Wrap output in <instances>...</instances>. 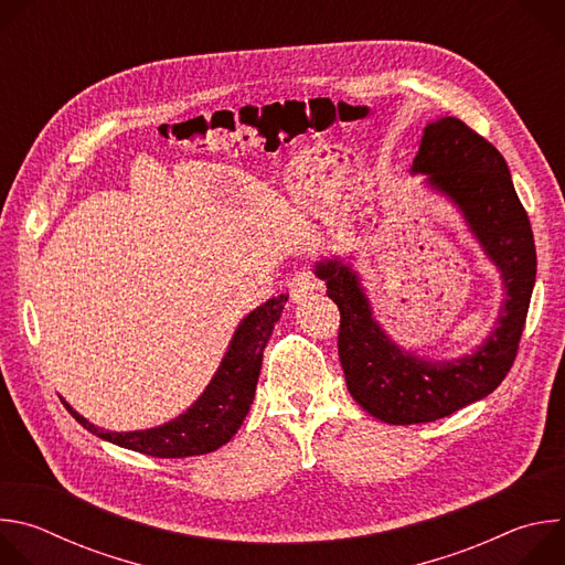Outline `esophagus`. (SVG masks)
I'll return each instance as SVG.
<instances>
[{
	"label": "esophagus",
	"mask_w": 565,
	"mask_h": 565,
	"mask_svg": "<svg viewBox=\"0 0 565 565\" xmlns=\"http://www.w3.org/2000/svg\"><path fill=\"white\" fill-rule=\"evenodd\" d=\"M317 290V284H315V277L308 273V270H299L295 273V277L290 279V295H292V301H301L306 299L308 295H312Z\"/></svg>",
	"instance_id": "34e87169"
}]
</instances>
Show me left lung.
<instances>
[{
    "label": "left lung",
    "mask_w": 565,
    "mask_h": 565,
    "mask_svg": "<svg viewBox=\"0 0 565 565\" xmlns=\"http://www.w3.org/2000/svg\"><path fill=\"white\" fill-rule=\"evenodd\" d=\"M465 216L503 277L505 299L490 338L469 355L425 360L402 351L373 319L358 273L340 257L315 264L340 308L338 353L358 405L388 425H420L490 395L510 373L536 279L530 218L501 151L458 118L425 127L412 166Z\"/></svg>",
    "instance_id": "left-lung-1"
}]
</instances>
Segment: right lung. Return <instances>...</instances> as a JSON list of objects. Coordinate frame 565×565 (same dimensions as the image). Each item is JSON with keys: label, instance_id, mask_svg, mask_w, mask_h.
<instances>
[{"label": "right lung", "instance_id": "obj_1", "mask_svg": "<svg viewBox=\"0 0 565 565\" xmlns=\"http://www.w3.org/2000/svg\"><path fill=\"white\" fill-rule=\"evenodd\" d=\"M286 301L288 295L273 297L241 319L207 388L185 414L166 425L142 431H105L73 412L62 399L64 407L94 436L138 454L153 458H188L210 454L223 447L248 416L262 371L264 349Z\"/></svg>", "mask_w": 565, "mask_h": 565}]
</instances>
